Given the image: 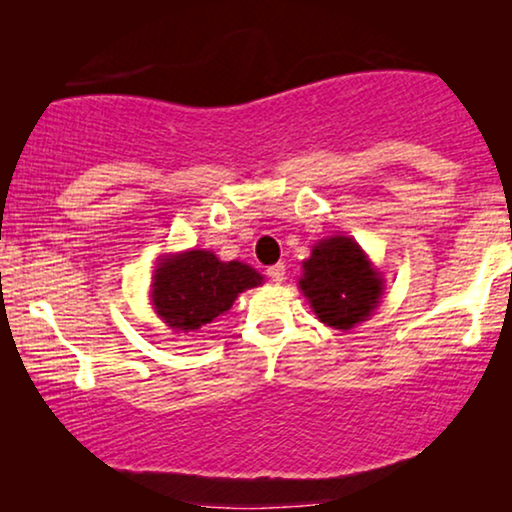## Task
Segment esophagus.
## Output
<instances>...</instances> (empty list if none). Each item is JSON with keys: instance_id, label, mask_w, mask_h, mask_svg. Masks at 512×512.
<instances>
[{"instance_id": "1", "label": "esophagus", "mask_w": 512, "mask_h": 512, "mask_svg": "<svg viewBox=\"0 0 512 512\" xmlns=\"http://www.w3.org/2000/svg\"><path fill=\"white\" fill-rule=\"evenodd\" d=\"M265 275H268V277H270V282H275V284L284 282V279H286V265H284V263L270 265V268H268V272H265Z\"/></svg>"}]
</instances>
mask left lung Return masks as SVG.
I'll list each match as a JSON object with an SVG mask.
<instances>
[{
    "label": "left lung",
    "mask_w": 512,
    "mask_h": 512,
    "mask_svg": "<svg viewBox=\"0 0 512 512\" xmlns=\"http://www.w3.org/2000/svg\"><path fill=\"white\" fill-rule=\"evenodd\" d=\"M298 284L319 321L342 331L366 321L382 298L380 272L352 237L342 235L314 244Z\"/></svg>",
    "instance_id": "obj_1"
}]
</instances>
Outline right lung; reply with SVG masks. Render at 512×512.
<instances>
[{"label":"right lung","instance_id":"1","mask_svg":"<svg viewBox=\"0 0 512 512\" xmlns=\"http://www.w3.org/2000/svg\"><path fill=\"white\" fill-rule=\"evenodd\" d=\"M261 282L263 277L251 265L223 263L212 251L191 249L160 261L151 300L167 326L188 333L228 312L242 291Z\"/></svg>","mask_w":512,"mask_h":512}]
</instances>
